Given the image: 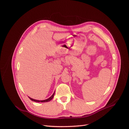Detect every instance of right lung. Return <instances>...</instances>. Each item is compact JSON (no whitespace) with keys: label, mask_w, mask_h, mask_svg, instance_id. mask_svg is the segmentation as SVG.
I'll return each instance as SVG.
<instances>
[{"label":"right lung","mask_w":129,"mask_h":129,"mask_svg":"<svg viewBox=\"0 0 129 129\" xmlns=\"http://www.w3.org/2000/svg\"><path fill=\"white\" fill-rule=\"evenodd\" d=\"M54 93H55V92L53 93V94H52V95L49 98L47 99H45V100H36V99H32V98H31L30 97H29V98L30 99V100H31L32 101H35V102H37V103H40V102H41V103H45V102H48V101H51L53 99V98L54 97Z\"/></svg>","instance_id":"1"}]
</instances>
